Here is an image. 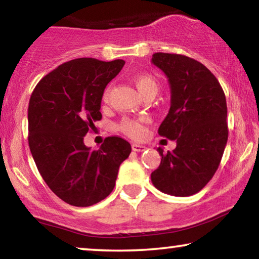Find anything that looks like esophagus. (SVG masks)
Listing matches in <instances>:
<instances>
[{
    "label": "esophagus",
    "mask_w": 259,
    "mask_h": 259,
    "mask_svg": "<svg viewBox=\"0 0 259 259\" xmlns=\"http://www.w3.org/2000/svg\"><path fill=\"white\" fill-rule=\"evenodd\" d=\"M132 150L134 152H144L146 150V147L144 146V145H139V144H133L132 145Z\"/></svg>",
    "instance_id": "34e87169"
}]
</instances>
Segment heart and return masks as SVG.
Listing matches in <instances>:
<instances>
[{
    "label": "heart",
    "instance_id": "heart-1",
    "mask_svg": "<svg viewBox=\"0 0 259 259\" xmlns=\"http://www.w3.org/2000/svg\"><path fill=\"white\" fill-rule=\"evenodd\" d=\"M132 82L134 86L137 87L138 92H139L141 97L144 94L148 93L151 91L158 90L157 80H155L154 76L150 75V74H136L132 77ZM109 94V88L105 91L104 93V100L108 98ZM119 128L122 131L123 133L130 136L131 138H136V139H139V138H143L145 134H146V127L143 123V121L136 119H123L121 122H120Z\"/></svg>",
    "mask_w": 259,
    "mask_h": 259
}]
</instances>
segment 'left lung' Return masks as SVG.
Returning <instances> with one entry per match:
<instances>
[{"mask_svg": "<svg viewBox=\"0 0 259 259\" xmlns=\"http://www.w3.org/2000/svg\"><path fill=\"white\" fill-rule=\"evenodd\" d=\"M152 63L171 88V106L158 133L177 147L167 153L158 148L161 161L151 180L166 194L192 196L212 179L228 143L224 91L203 63L185 55L155 53Z\"/></svg>", "mask_w": 259, "mask_h": 259, "instance_id": "left-lung-1", "label": "left lung"}]
</instances>
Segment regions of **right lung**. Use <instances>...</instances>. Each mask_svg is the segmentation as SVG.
Segmentation results:
<instances>
[{
	"label": "right lung",
	"mask_w": 259,
	"mask_h": 259,
	"mask_svg": "<svg viewBox=\"0 0 259 259\" xmlns=\"http://www.w3.org/2000/svg\"><path fill=\"white\" fill-rule=\"evenodd\" d=\"M123 60L81 58L62 63L42 77L28 107V143L38 172L60 199L73 206H91L115 186L131 145L106 138L98 151L83 143L101 120L102 95L118 75Z\"/></svg>",
	"instance_id": "add662e5"
}]
</instances>
